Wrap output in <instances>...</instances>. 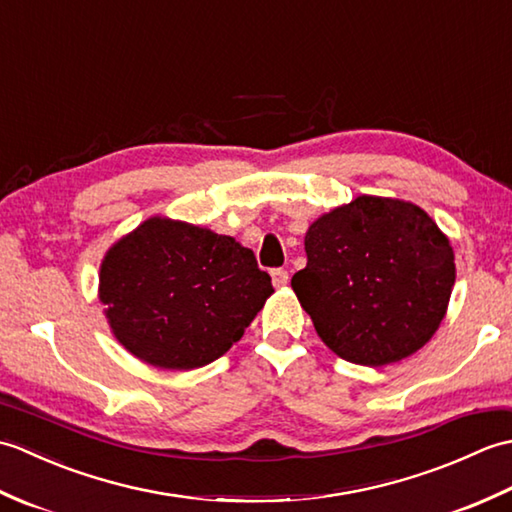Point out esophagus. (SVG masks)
<instances>
[{
	"label": "esophagus",
	"mask_w": 512,
	"mask_h": 512,
	"mask_svg": "<svg viewBox=\"0 0 512 512\" xmlns=\"http://www.w3.org/2000/svg\"><path fill=\"white\" fill-rule=\"evenodd\" d=\"M270 277H273L275 288H284L288 284V273L284 268H273V270H270Z\"/></svg>",
	"instance_id": "obj_1"
}]
</instances>
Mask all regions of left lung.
Masks as SVG:
<instances>
[{
    "label": "left lung",
    "instance_id": "obj_1",
    "mask_svg": "<svg viewBox=\"0 0 512 512\" xmlns=\"http://www.w3.org/2000/svg\"><path fill=\"white\" fill-rule=\"evenodd\" d=\"M303 244L308 264L290 284L336 356L391 365L416 354L440 328L455 255L418 204L358 195L317 217Z\"/></svg>",
    "mask_w": 512,
    "mask_h": 512
}]
</instances>
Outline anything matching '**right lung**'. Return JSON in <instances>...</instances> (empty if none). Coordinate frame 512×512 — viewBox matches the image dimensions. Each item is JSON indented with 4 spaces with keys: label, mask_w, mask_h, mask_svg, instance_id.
<instances>
[{
    "label": "right lung",
    "mask_w": 512,
    "mask_h": 512,
    "mask_svg": "<svg viewBox=\"0 0 512 512\" xmlns=\"http://www.w3.org/2000/svg\"><path fill=\"white\" fill-rule=\"evenodd\" d=\"M273 292L235 237L162 215L114 242L99 273L116 341L147 365L184 372L231 350Z\"/></svg>",
    "instance_id": "obj_1"
}]
</instances>
